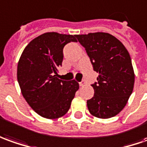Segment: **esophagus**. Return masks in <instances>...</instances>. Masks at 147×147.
I'll return each instance as SVG.
<instances>
[{"label": "esophagus", "instance_id": "1", "mask_svg": "<svg viewBox=\"0 0 147 147\" xmlns=\"http://www.w3.org/2000/svg\"><path fill=\"white\" fill-rule=\"evenodd\" d=\"M85 84H86V82H85L84 81H82L81 82H79L80 86H85Z\"/></svg>", "mask_w": 147, "mask_h": 147}]
</instances>
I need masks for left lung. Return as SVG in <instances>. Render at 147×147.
I'll return each mask as SVG.
<instances>
[{
	"label": "left lung",
	"mask_w": 147,
	"mask_h": 147,
	"mask_svg": "<svg viewBox=\"0 0 147 147\" xmlns=\"http://www.w3.org/2000/svg\"><path fill=\"white\" fill-rule=\"evenodd\" d=\"M89 56L98 82L94 94L87 100L92 115L110 118L121 112L132 94L134 73L131 58L121 41L110 33H90L75 36Z\"/></svg>",
	"instance_id": "8db88e82"
}]
</instances>
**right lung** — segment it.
Instances as JSON below:
<instances>
[{"mask_svg":"<svg viewBox=\"0 0 147 147\" xmlns=\"http://www.w3.org/2000/svg\"><path fill=\"white\" fill-rule=\"evenodd\" d=\"M76 35L45 33L29 42L18 65V81L25 101L43 118L55 119L66 114L79 85L57 78L63 48L77 42Z\"/></svg>","mask_w":147,"mask_h":147,"instance_id":"obj_1","label":"right lung"}]
</instances>
